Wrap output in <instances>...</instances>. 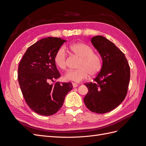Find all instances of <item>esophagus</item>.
I'll use <instances>...</instances> for the list:
<instances>
[{"mask_svg": "<svg viewBox=\"0 0 146 146\" xmlns=\"http://www.w3.org/2000/svg\"><path fill=\"white\" fill-rule=\"evenodd\" d=\"M72 86H73V87L74 88H76L77 86H78V85L77 83H74V82H72Z\"/></svg>", "mask_w": 146, "mask_h": 146, "instance_id": "1", "label": "esophagus"}]
</instances>
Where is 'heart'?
Listing matches in <instances>:
<instances>
[{
  "mask_svg": "<svg viewBox=\"0 0 146 146\" xmlns=\"http://www.w3.org/2000/svg\"><path fill=\"white\" fill-rule=\"evenodd\" d=\"M74 56L79 58L77 69L70 70L64 76V80L80 82L86 79L90 75L95 77L102 68V60L99 54L94 52L90 45L84 42L72 43L66 47ZM54 63L57 68L64 70L67 66V55L63 47L58 48L54 56Z\"/></svg>",
  "mask_w": 146,
  "mask_h": 146,
  "instance_id": "obj_1",
  "label": "heart"
}]
</instances>
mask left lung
<instances>
[{
    "mask_svg": "<svg viewBox=\"0 0 146 146\" xmlns=\"http://www.w3.org/2000/svg\"><path fill=\"white\" fill-rule=\"evenodd\" d=\"M91 42L99 51L103 64L94 82L85 83L88 92L83 100L90 111L104 114L116 108L125 98L130 66L124 54L106 38L96 36L91 38Z\"/></svg>",
    "mask_w": 146,
    "mask_h": 146,
    "instance_id": "8db88e82",
    "label": "left lung"
}]
</instances>
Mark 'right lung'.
<instances>
[{"instance_id":"obj_1","label":"right lung","mask_w":146,"mask_h":146,"mask_svg":"<svg viewBox=\"0 0 146 146\" xmlns=\"http://www.w3.org/2000/svg\"><path fill=\"white\" fill-rule=\"evenodd\" d=\"M66 41L56 37L41 39L27 48L19 64L17 78L22 93L29 107L40 115L56 113L72 89L70 82L56 81L61 75L54 56ZM52 81L54 83L50 84Z\"/></svg>"}]
</instances>
